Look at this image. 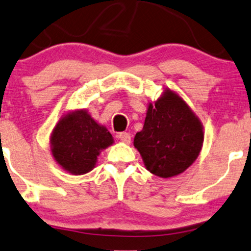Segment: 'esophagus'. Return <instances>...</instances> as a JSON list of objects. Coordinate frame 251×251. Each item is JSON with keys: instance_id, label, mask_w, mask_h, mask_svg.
<instances>
[{"instance_id": "obj_1", "label": "esophagus", "mask_w": 251, "mask_h": 251, "mask_svg": "<svg viewBox=\"0 0 251 251\" xmlns=\"http://www.w3.org/2000/svg\"><path fill=\"white\" fill-rule=\"evenodd\" d=\"M118 138H119L123 143H125V144H130L131 143V134L127 133V132H120V133L118 134Z\"/></svg>"}]
</instances>
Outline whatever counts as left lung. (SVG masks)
<instances>
[{
  "instance_id": "left-lung-1",
  "label": "left lung",
  "mask_w": 251,
  "mask_h": 251,
  "mask_svg": "<svg viewBox=\"0 0 251 251\" xmlns=\"http://www.w3.org/2000/svg\"><path fill=\"white\" fill-rule=\"evenodd\" d=\"M203 143L202 124L182 99L170 89L148 107L144 126L133 145L144 166L159 177H173L194 163Z\"/></svg>"
}]
</instances>
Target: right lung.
I'll return each mask as SVG.
<instances>
[{"label":"right lung","instance_id":"add662e5","mask_svg":"<svg viewBox=\"0 0 251 251\" xmlns=\"http://www.w3.org/2000/svg\"><path fill=\"white\" fill-rule=\"evenodd\" d=\"M108 130L85 109L60 118L51 133V151L57 163L74 175H83L95 167L98 156L113 144Z\"/></svg>","mask_w":251,"mask_h":251}]
</instances>
